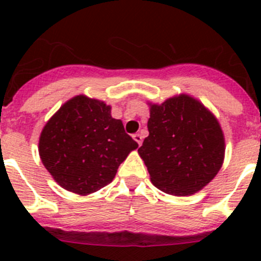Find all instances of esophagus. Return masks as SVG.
Instances as JSON below:
<instances>
[{"mask_svg":"<svg viewBox=\"0 0 261 261\" xmlns=\"http://www.w3.org/2000/svg\"><path fill=\"white\" fill-rule=\"evenodd\" d=\"M133 140H135V141L137 142L138 145H141V144H142V136L140 135V133H136V135L133 136Z\"/></svg>","mask_w":261,"mask_h":261,"instance_id":"obj_1","label":"esophagus"}]
</instances>
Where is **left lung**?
<instances>
[{
    "label": "left lung",
    "mask_w": 261,
    "mask_h": 261,
    "mask_svg": "<svg viewBox=\"0 0 261 261\" xmlns=\"http://www.w3.org/2000/svg\"><path fill=\"white\" fill-rule=\"evenodd\" d=\"M149 136L138 154L158 190L174 196L199 192L225 159V137L217 117L193 96L180 94L149 103Z\"/></svg>",
    "instance_id": "1"
}]
</instances>
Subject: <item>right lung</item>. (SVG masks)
Segmentation results:
<instances>
[{
  "instance_id": "obj_1",
  "label": "right lung",
  "mask_w": 261,
  "mask_h": 261,
  "mask_svg": "<svg viewBox=\"0 0 261 261\" xmlns=\"http://www.w3.org/2000/svg\"><path fill=\"white\" fill-rule=\"evenodd\" d=\"M138 144L126 135L111 106L75 95L60 107L39 137V155L59 186L86 196L114 180L120 163Z\"/></svg>"
}]
</instances>
